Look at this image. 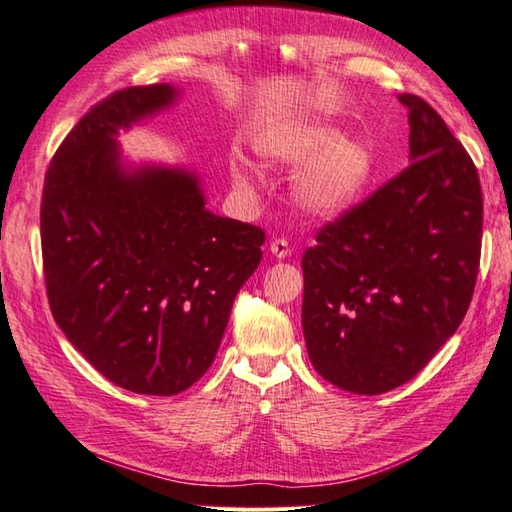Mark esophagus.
Masks as SVG:
<instances>
[{"label": "esophagus", "instance_id": "1", "mask_svg": "<svg viewBox=\"0 0 512 512\" xmlns=\"http://www.w3.org/2000/svg\"><path fill=\"white\" fill-rule=\"evenodd\" d=\"M270 253H273L277 259H284V257H288V255H290V244H288V239H284V237H277V239H273V242H270Z\"/></svg>", "mask_w": 512, "mask_h": 512}]
</instances>
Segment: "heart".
I'll return each mask as SVG.
<instances>
[{
	"label": "heart",
	"instance_id": "heart-1",
	"mask_svg": "<svg viewBox=\"0 0 512 512\" xmlns=\"http://www.w3.org/2000/svg\"><path fill=\"white\" fill-rule=\"evenodd\" d=\"M341 138L343 134L336 127L310 123L288 129L266 145V156L286 165H303L315 158L295 187L299 209L312 217L328 220L343 213L372 176V151L356 140ZM235 180L248 184L246 171L237 169Z\"/></svg>",
	"mask_w": 512,
	"mask_h": 512
}]
</instances>
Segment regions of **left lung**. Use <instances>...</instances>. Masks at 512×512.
Instances as JSON below:
<instances>
[{
    "label": "left lung",
    "mask_w": 512,
    "mask_h": 512,
    "mask_svg": "<svg viewBox=\"0 0 512 512\" xmlns=\"http://www.w3.org/2000/svg\"><path fill=\"white\" fill-rule=\"evenodd\" d=\"M411 165L317 231L306 248L301 323L314 369L354 394L405 385L458 330L482 253L471 156L416 94Z\"/></svg>",
    "instance_id": "8db88e82"
}]
</instances>
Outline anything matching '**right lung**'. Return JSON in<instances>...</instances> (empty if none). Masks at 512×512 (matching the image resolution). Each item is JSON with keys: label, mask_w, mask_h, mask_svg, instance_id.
Returning a JSON list of instances; mask_svg holds the SVG:
<instances>
[{"label": "right lung", "mask_w": 512, "mask_h": 512, "mask_svg": "<svg viewBox=\"0 0 512 512\" xmlns=\"http://www.w3.org/2000/svg\"><path fill=\"white\" fill-rule=\"evenodd\" d=\"M173 96L165 83L134 85L92 105L41 195L54 321L96 372L147 396H176L206 374L266 242L264 228L206 211L191 173L118 169V127Z\"/></svg>", "instance_id": "1"}]
</instances>
